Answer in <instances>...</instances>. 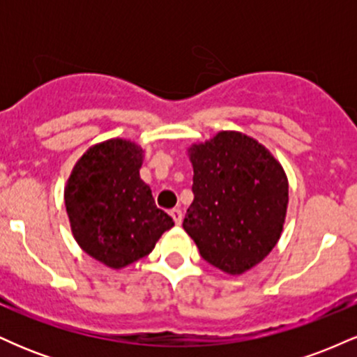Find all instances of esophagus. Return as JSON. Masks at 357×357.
<instances>
[{
	"label": "esophagus",
	"mask_w": 357,
	"mask_h": 357,
	"mask_svg": "<svg viewBox=\"0 0 357 357\" xmlns=\"http://www.w3.org/2000/svg\"><path fill=\"white\" fill-rule=\"evenodd\" d=\"M171 218L174 220L176 225H181L183 223V211L181 210H173V211H171Z\"/></svg>",
	"instance_id": "34e87169"
}]
</instances>
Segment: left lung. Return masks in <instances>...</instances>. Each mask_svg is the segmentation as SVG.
Instances as JSON below:
<instances>
[{
    "mask_svg": "<svg viewBox=\"0 0 357 357\" xmlns=\"http://www.w3.org/2000/svg\"><path fill=\"white\" fill-rule=\"evenodd\" d=\"M192 199L183 228L208 264L241 275L272 252L284 231L289 179L257 139L220 130L188 147Z\"/></svg>",
    "mask_w": 357,
    "mask_h": 357,
    "instance_id": "8db88e82",
    "label": "left lung"
}]
</instances>
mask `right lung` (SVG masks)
I'll return each mask as SVG.
<instances>
[{"instance_id":"right-lung-1","label":"right lung","mask_w":357,"mask_h":357,"mask_svg":"<svg viewBox=\"0 0 357 357\" xmlns=\"http://www.w3.org/2000/svg\"><path fill=\"white\" fill-rule=\"evenodd\" d=\"M142 159L144 149L136 142L107 139L82 154L65 184L73 238L114 270L149 255L162 233L174 227L139 176Z\"/></svg>"}]
</instances>
